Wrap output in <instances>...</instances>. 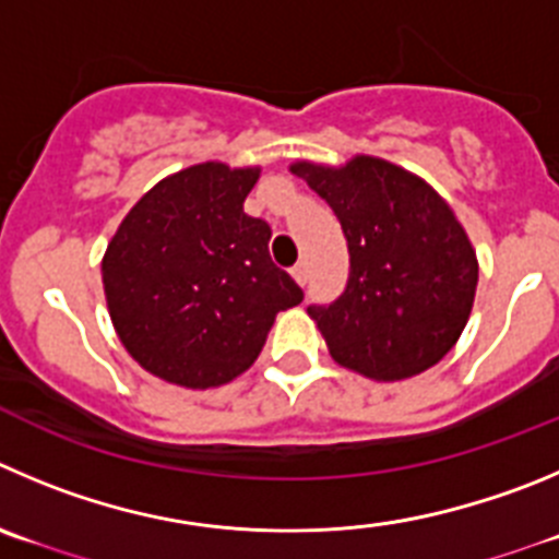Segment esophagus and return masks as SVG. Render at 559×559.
Instances as JSON below:
<instances>
[{"label": "esophagus", "mask_w": 559, "mask_h": 559, "mask_svg": "<svg viewBox=\"0 0 559 559\" xmlns=\"http://www.w3.org/2000/svg\"><path fill=\"white\" fill-rule=\"evenodd\" d=\"M292 278L297 281V284L304 286L306 281H309V264L306 262H300V264H295V267H292Z\"/></svg>", "instance_id": "34e87169"}]
</instances>
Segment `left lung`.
I'll return each mask as SVG.
<instances>
[{
  "instance_id": "left-lung-1",
  "label": "left lung",
  "mask_w": 559,
  "mask_h": 559,
  "mask_svg": "<svg viewBox=\"0 0 559 559\" xmlns=\"http://www.w3.org/2000/svg\"><path fill=\"white\" fill-rule=\"evenodd\" d=\"M289 170L333 209L350 253L338 300L309 309L333 361L378 383L436 367L466 328L479 275L450 203L380 156Z\"/></svg>"
}]
</instances>
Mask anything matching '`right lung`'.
I'll return each mask as SVG.
<instances>
[{
    "instance_id": "obj_1",
    "label": "right lung",
    "mask_w": 559,
    "mask_h": 559,
    "mask_svg": "<svg viewBox=\"0 0 559 559\" xmlns=\"http://www.w3.org/2000/svg\"><path fill=\"white\" fill-rule=\"evenodd\" d=\"M262 168L201 162L156 181L102 259L109 320L165 383L215 389L262 353L278 311L304 300L270 259V226L245 215Z\"/></svg>"
}]
</instances>
